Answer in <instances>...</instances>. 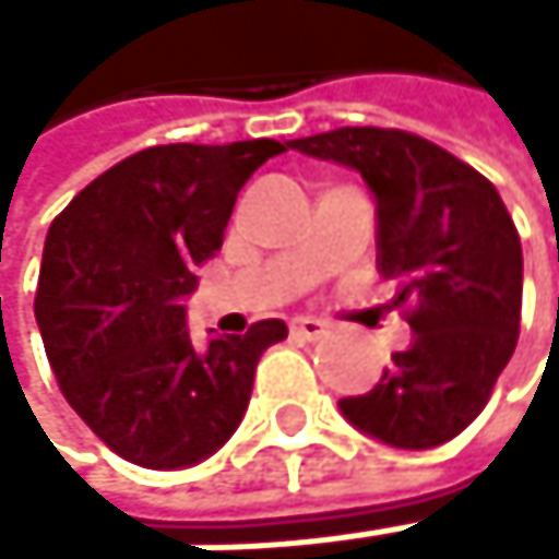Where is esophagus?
<instances>
[{"label":"esophagus","mask_w":559,"mask_h":559,"mask_svg":"<svg viewBox=\"0 0 559 559\" xmlns=\"http://www.w3.org/2000/svg\"><path fill=\"white\" fill-rule=\"evenodd\" d=\"M292 332L298 335V338H308V342H314V338H321L329 332V325L325 321H318V318H308V314H301V318H292Z\"/></svg>","instance_id":"34e87169"}]
</instances>
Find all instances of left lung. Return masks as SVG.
Segmentation results:
<instances>
[{"instance_id": "8db88e82", "label": "left lung", "mask_w": 559, "mask_h": 559, "mask_svg": "<svg viewBox=\"0 0 559 559\" xmlns=\"http://www.w3.org/2000/svg\"><path fill=\"white\" fill-rule=\"evenodd\" d=\"M305 157L361 174L376 201V264L416 301L413 342L372 392L338 402L365 436L432 449L460 436L516 348L523 248L497 187L449 150L382 127L288 140Z\"/></svg>"}]
</instances>
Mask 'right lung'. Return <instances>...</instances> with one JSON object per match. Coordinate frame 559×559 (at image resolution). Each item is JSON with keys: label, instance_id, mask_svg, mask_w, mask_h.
Returning a JSON list of instances; mask_svg holds the SVG:
<instances>
[{"label": "right lung", "instance_id": "right-lung-1", "mask_svg": "<svg viewBox=\"0 0 559 559\" xmlns=\"http://www.w3.org/2000/svg\"><path fill=\"white\" fill-rule=\"evenodd\" d=\"M277 154V140L150 146L49 224L36 292L49 365L76 416L136 466L214 456L248 413L261 352L288 335L267 318L198 348L183 308L238 190Z\"/></svg>", "mask_w": 559, "mask_h": 559}]
</instances>
